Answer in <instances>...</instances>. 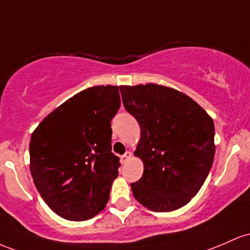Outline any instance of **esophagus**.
<instances>
[{
  "mask_svg": "<svg viewBox=\"0 0 250 250\" xmlns=\"http://www.w3.org/2000/svg\"><path fill=\"white\" fill-rule=\"evenodd\" d=\"M131 157H132V153H131L130 151H127V152H125L124 155L120 157V163H122V164H126V163L128 162V159H130Z\"/></svg>",
  "mask_w": 250,
  "mask_h": 250,
  "instance_id": "esophagus-1",
  "label": "esophagus"
}]
</instances>
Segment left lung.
Returning <instances> with one entry per match:
<instances>
[{"label":"left lung","mask_w":250,"mask_h":250,"mask_svg":"<svg viewBox=\"0 0 250 250\" xmlns=\"http://www.w3.org/2000/svg\"><path fill=\"white\" fill-rule=\"evenodd\" d=\"M125 110L140 126L134 155L144 163L133 196L153 211L182 208L200 191L215 156L211 117L182 92L146 83L120 86Z\"/></svg>","instance_id":"obj_1"}]
</instances>
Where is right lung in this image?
Listing matches in <instances>:
<instances>
[{
  "label": "right lung",
  "instance_id": "obj_1",
  "mask_svg": "<svg viewBox=\"0 0 250 250\" xmlns=\"http://www.w3.org/2000/svg\"><path fill=\"white\" fill-rule=\"evenodd\" d=\"M119 86H94L73 95L44 118L29 143L30 173L55 214L85 221L105 208L118 176L111 120Z\"/></svg>",
  "mask_w": 250,
  "mask_h": 250
}]
</instances>
